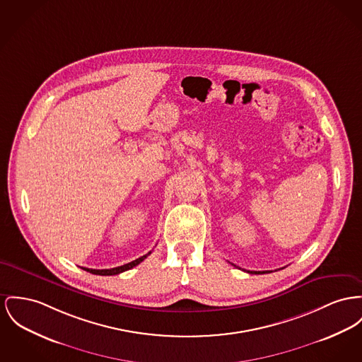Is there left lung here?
Wrapping results in <instances>:
<instances>
[{"label":"left lung","instance_id":"left-lung-1","mask_svg":"<svg viewBox=\"0 0 362 362\" xmlns=\"http://www.w3.org/2000/svg\"><path fill=\"white\" fill-rule=\"evenodd\" d=\"M248 273H251V274H262V273H269V272H250L248 270Z\"/></svg>","mask_w":362,"mask_h":362}]
</instances>
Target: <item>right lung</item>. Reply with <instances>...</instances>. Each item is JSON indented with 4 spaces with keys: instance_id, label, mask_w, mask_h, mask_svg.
<instances>
[{
    "instance_id": "1",
    "label": "right lung",
    "mask_w": 362,
    "mask_h": 362,
    "mask_svg": "<svg viewBox=\"0 0 362 362\" xmlns=\"http://www.w3.org/2000/svg\"><path fill=\"white\" fill-rule=\"evenodd\" d=\"M149 254H151V251L148 254L143 255L141 258L133 261V262H129L126 265L118 266V267H112V269H88V267H83V270L92 273V274H98V276H114V274H119L122 272H126V270H129V269L141 264Z\"/></svg>"
}]
</instances>
